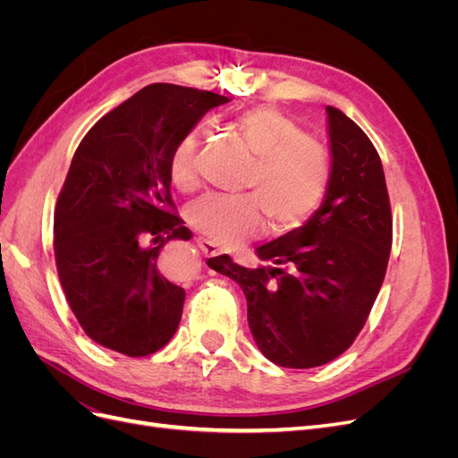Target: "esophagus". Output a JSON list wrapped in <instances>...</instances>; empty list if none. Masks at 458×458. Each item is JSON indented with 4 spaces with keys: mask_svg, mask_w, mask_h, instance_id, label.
I'll return each mask as SVG.
<instances>
[{
    "mask_svg": "<svg viewBox=\"0 0 458 458\" xmlns=\"http://www.w3.org/2000/svg\"><path fill=\"white\" fill-rule=\"evenodd\" d=\"M197 244H199V248H200L204 256H216V254H219V246L216 242H212V241H206V239L199 237Z\"/></svg>",
    "mask_w": 458,
    "mask_h": 458,
    "instance_id": "esophagus-1",
    "label": "esophagus"
}]
</instances>
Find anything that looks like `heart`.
<instances>
[{"instance_id":"obj_1","label":"heart","mask_w":458,"mask_h":458,"mask_svg":"<svg viewBox=\"0 0 458 458\" xmlns=\"http://www.w3.org/2000/svg\"><path fill=\"white\" fill-rule=\"evenodd\" d=\"M242 143L258 158L242 199L204 197L187 208L189 225L216 244L237 246L266 227L286 234L303 227L323 206L330 182L328 150L298 120L271 106L242 113L234 122ZM200 141L187 135L174 150L170 179L179 192H195Z\"/></svg>"}]
</instances>
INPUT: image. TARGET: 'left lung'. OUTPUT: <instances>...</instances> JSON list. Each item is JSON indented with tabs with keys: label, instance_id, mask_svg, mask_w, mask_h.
Masks as SVG:
<instances>
[{
	"label": "left lung",
	"instance_id": "obj_1",
	"mask_svg": "<svg viewBox=\"0 0 458 458\" xmlns=\"http://www.w3.org/2000/svg\"><path fill=\"white\" fill-rule=\"evenodd\" d=\"M328 195L306 225L258 246L259 267L227 254L208 266L237 283L259 352L286 369L325 365L365 327L392 250V208L377 148L342 110L327 106Z\"/></svg>",
	"mask_w": 458,
	"mask_h": 458
}]
</instances>
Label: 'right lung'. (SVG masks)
Listing matches in <instances>:
<instances>
[{
	"mask_svg": "<svg viewBox=\"0 0 458 458\" xmlns=\"http://www.w3.org/2000/svg\"><path fill=\"white\" fill-rule=\"evenodd\" d=\"M224 95L150 84L110 110L78 145L59 192L53 248L68 306L103 348L145 357L172 340L185 290L160 273V250L192 233L175 214V147Z\"/></svg>",
	"mask_w": 458,
	"mask_h": 458,
	"instance_id": "obj_1",
	"label": "right lung"
}]
</instances>
